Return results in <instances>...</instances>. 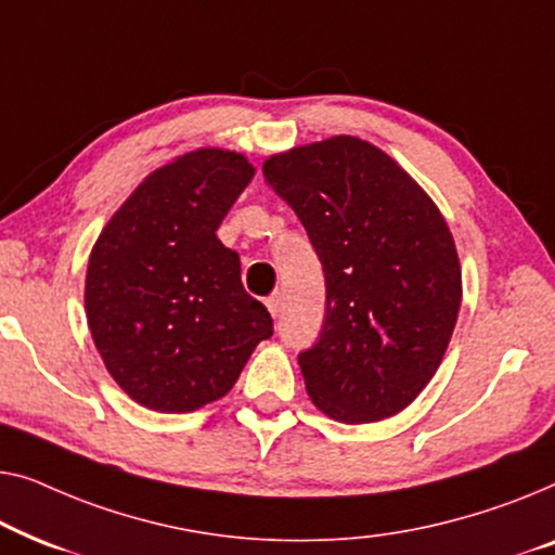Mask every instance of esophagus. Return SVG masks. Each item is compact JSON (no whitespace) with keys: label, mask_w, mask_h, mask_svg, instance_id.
Here are the masks:
<instances>
[{"label":"esophagus","mask_w":555,"mask_h":555,"mask_svg":"<svg viewBox=\"0 0 555 555\" xmlns=\"http://www.w3.org/2000/svg\"><path fill=\"white\" fill-rule=\"evenodd\" d=\"M267 307H269V311H271V317H281V309H284V296H281V292H274L267 299Z\"/></svg>","instance_id":"esophagus-1"}]
</instances>
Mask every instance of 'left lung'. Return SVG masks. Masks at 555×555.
<instances>
[{
    "label": "left lung",
    "instance_id": "1",
    "mask_svg": "<svg viewBox=\"0 0 555 555\" xmlns=\"http://www.w3.org/2000/svg\"><path fill=\"white\" fill-rule=\"evenodd\" d=\"M263 178L324 271V326L299 354L311 402L349 425L397 415L440 366L463 301L442 214L385 151L352 135L271 155Z\"/></svg>",
    "mask_w": 555,
    "mask_h": 555
}]
</instances>
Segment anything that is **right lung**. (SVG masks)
Returning a JSON list of instances; mask_svg holds the SVG:
<instances>
[{"instance_id":"obj_1","label":"right lung","mask_w":555,"mask_h":555,"mask_svg":"<svg viewBox=\"0 0 555 555\" xmlns=\"http://www.w3.org/2000/svg\"><path fill=\"white\" fill-rule=\"evenodd\" d=\"M241 153L201 147L153 170L95 241L85 279L92 341L120 389L155 412H193L236 385L274 334L216 231L251 183Z\"/></svg>"}]
</instances>
